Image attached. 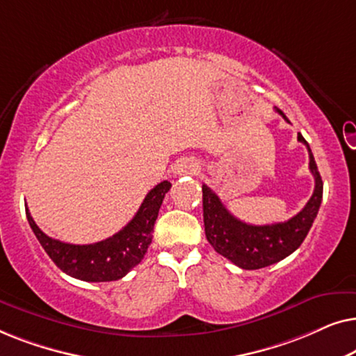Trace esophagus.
<instances>
[{"label":"esophagus","mask_w":356,"mask_h":356,"mask_svg":"<svg viewBox=\"0 0 356 356\" xmlns=\"http://www.w3.org/2000/svg\"><path fill=\"white\" fill-rule=\"evenodd\" d=\"M197 172H199V167L196 163H191V162H181L177 167L178 175H196Z\"/></svg>","instance_id":"1"}]
</instances>
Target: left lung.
Here are the masks:
<instances>
[{
	"label": "left lung",
	"mask_w": 356,
	"mask_h": 356,
	"mask_svg": "<svg viewBox=\"0 0 356 356\" xmlns=\"http://www.w3.org/2000/svg\"><path fill=\"white\" fill-rule=\"evenodd\" d=\"M277 111L284 116L285 121H289L284 111L279 108ZM298 140L308 149L309 170L314 177V193L308 204L290 220L272 223V225H250V223L238 220L227 211L217 194L207 184H202L204 228H206L207 241L218 254L227 257L241 269H262V267L285 259L305 241L318 216L321 201H323V179H321L309 144L300 133Z\"/></svg>",
	"instance_id": "8db88e82"
}]
</instances>
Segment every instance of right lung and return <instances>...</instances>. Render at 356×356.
<instances>
[{
    "label": "right lung",
    "mask_w": 356,
    "mask_h": 356,
    "mask_svg": "<svg viewBox=\"0 0 356 356\" xmlns=\"http://www.w3.org/2000/svg\"><path fill=\"white\" fill-rule=\"evenodd\" d=\"M170 188V181L159 183L147 193L128 225L113 236L92 245H71L50 238L37 227L27 207L26 216L42 248L65 274L84 282L120 280L144 259V254L152 243L159 209Z\"/></svg>",
    "instance_id": "right-lung-1"
}]
</instances>
